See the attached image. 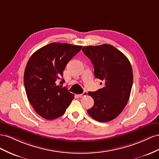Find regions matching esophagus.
I'll return each mask as SVG.
<instances>
[{"label": "esophagus", "instance_id": "esophagus-1", "mask_svg": "<svg viewBox=\"0 0 159 159\" xmlns=\"http://www.w3.org/2000/svg\"><path fill=\"white\" fill-rule=\"evenodd\" d=\"M87 91H84L82 94H79L78 97H79V98H82V97H83L87 96Z\"/></svg>", "mask_w": 159, "mask_h": 159}]
</instances>
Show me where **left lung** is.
I'll use <instances>...</instances> for the list:
<instances>
[{
    "label": "left lung",
    "instance_id": "left-lung-1",
    "mask_svg": "<svg viewBox=\"0 0 159 159\" xmlns=\"http://www.w3.org/2000/svg\"><path fill=\"white\" fill-rule=\"evenodd\" d=\"M82 50L93 64L95 77L105 83L103 88L89 92L94 104L88 114L98 122L111 121L120 115L129 101L133 82L130 62L111 44L84 47Z\"/></svg>",
    "mask_w": 159,
    "mask_h": 159
}]
</instances>
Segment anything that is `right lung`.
<instances>
[{"instance_id": "obj_1", "label": "right lung", "mask_w": 159, "mask_h": 159, "mask_svg": "<svg viewBox=\"0 0 159 159\" xmlns=\"http://www.w3.org/2000/svg\"><path fill=\"white\" fill-rule=\"evenodd\" d=\"M82 46L52 43L34 52L27 62L24 84L29 102L39 115L47 120L62 116L69 106L74 94L66 87L63 70Z\"/></svg>"}]
</instances>
